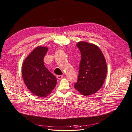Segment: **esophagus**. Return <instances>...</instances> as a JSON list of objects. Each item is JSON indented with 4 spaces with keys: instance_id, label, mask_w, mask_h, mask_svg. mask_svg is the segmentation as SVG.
<instances>
[{
    "instance_id": "34e87169",
    "label": "esophagus",
    "mask_w": 132,
    "mask_h": 132,
    "mask_svg": "<svg viewBox=\"0 0 132 132\" xmlns=\"http://www.w3.org/2000/svg\"><path fill=\"white\" fill-rule=\"evenodd\" d=\"M63 77V76L62 75H57V76H56V78L58 79H61V78H62Z\"/></svg>"
}]
</instances>
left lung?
Listing matches in <instances>:
<instances>
[{
	"label": "left lung",
	"mask_w": 132,
	"mask_h": 132,
	"mask_svg": "<svg viewBox=\"0 0 132 132\" xmlns=\"http://www.w3.org/2000/svg\"><path fill=\"white\" fill-rule=\"evenodd\" d=\"M77 47L81 53L78 79L75 88L84 96L94 94L103 85L107 71L103 53L97 46L79 42Z\"/></svg>",
	"instance_id": "left-lung-1"
}]
</instances>
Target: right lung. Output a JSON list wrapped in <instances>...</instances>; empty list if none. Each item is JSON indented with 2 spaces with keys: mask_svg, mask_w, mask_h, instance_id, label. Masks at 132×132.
<instances>
[{
  "mask_svg": "<svg viewBox=\"0 0 132 132\" xmlns=\"http://www.w3.org/2000/svg\"><path fill=\"white\" fill-rule=\"evenodd\" d=\"M48 48L37 47L24 61L22 73L28 89L35 95L45 97L50 95L56 84V78L43 64Z\"/></svg>",
  "mask_w": 132,
  "mask_h": 132,
  "instance_id": "right-lung-1",
  "label": "right lung"
}]
</instances>
